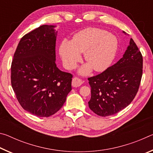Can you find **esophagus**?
Instances as JSON below:
<instances>
[{
    "mask_svg": "<svg viewBox=\"0 0 153 153\" xmlns=\"http://www.w3.org/2000/svg\"><path fill=\"white\" fill-rule=\"evenodd\" d=\"M83 84V82L81 79H79L77 77H74L72 80V86L74 87H79L81 86V85Z\"/></svg>",
    "mask_w": 153,
    "mask_h": 153,
    "instance_id": "esophagus-1",
    "label": "esophagus"
}]
</instances>
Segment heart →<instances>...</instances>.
Wrapping results in <instances>:
<instances>
[{"label":"heart","mask_w":153,"mask_h":153,"mask_svg":"<svg viewBox=\"0 0 153 153\" xmlns=\"http://www.w3.org/2000/svg\"><path fill=\"white\" fill-rule=\"evenodd\" d=\"M117 47V40L113 35L101 29L88 27L75 35L70 42L63 41L59 54L65 68L73 69L81 61L80 53H84L88 63L79 69V73L86 76L92 68L98 72L106 70L115 59Z\"/></svg>","instance_id":"1"}]
</instances>
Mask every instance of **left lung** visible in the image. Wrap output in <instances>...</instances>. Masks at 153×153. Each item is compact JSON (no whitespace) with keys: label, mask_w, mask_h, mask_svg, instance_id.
Masks as SVG:
<instances>
[{"label":"left lung","mask_w":153,"mask_h":153,"mask_svg":"<svg viewBox=\"0 0 153 153\" xmlns=\"http://www.w3.org/2000/svg\"><path fill=\"white\" fill-rule=\"evenodd\" d=\"M142 65V54L131 38L122 58L102 73L88 78L90 109L98 115L107 117L128 107L138 92Z\"/></svg>","instance_id":"1"}]
</instances>
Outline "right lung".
Listing matches in <instances>:
<instances>
[{"label":"right lung","mask_w":153,"mask_h":153,"mask_svg":"<svg viewBox=\"0 0 153 153\" xmlns=\"http://www.w3.org/2000/svg\"><path fill=\"white\" fill-rule=\"evenodd\" d=\"M55 27L43 25L23 36L11 64V86L18 101L40 117L57 112L71 90L72 75L55 63Z\"/></svg>","instance_id":"right-lung-1"}]
</instances>
